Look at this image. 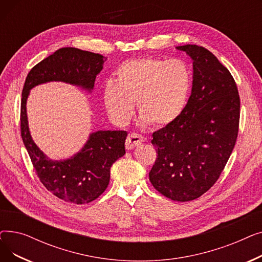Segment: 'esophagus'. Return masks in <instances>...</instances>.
<instances>
[{"instance_id":"1","label":"esophagus","mask_w":262,"mask_h":262,"mask_svg":"<svg viewBox=\"0 0 262 262\" xmlns=\"http://www.w3.org/2000/svg\"><path fill=\"white\" fill-rule=\"evenodd\" d=\"M143 138L141 136L137 135V134H129L127 136V139L125 142L126 148L127 149H133L135 146H138L139 144H141L143 142Z\"/></svg>"}]
</instances>
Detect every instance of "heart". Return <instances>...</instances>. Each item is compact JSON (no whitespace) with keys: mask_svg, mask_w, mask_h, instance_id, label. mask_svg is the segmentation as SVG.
I'll return each mask as SVG.
<instances>
[{"mask_svg":"<svg viewBox=\"0 0 262 262\" xmlns=\"http://www.w3.org/2000/svg\"><path fill=\"white\" fill-rule=\"evenodd\" d=\"M191 87V70L181 59H132L118 69L115 82L105 85L103 101L115 123H127L136 102L143 123L163 127L183 114Z\"/></svg>","mask_w":262,"mask_h":262,"instance_id":"b5f03b06","label":"heart"}]
</instances>
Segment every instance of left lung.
Wrapping results in <instances>:
<instances>
[{
    "mask_svg": "<svg viewBox=\"0 0 262 262\" xmlns=\"http://www.w3.org/2000/svg\"><path fill=\"white\" fill-rule=\"evenodd\" d=\"M193 60L192 91L176 121L153 133L157 158L148 176L154 188L177 202L195 200L219 180L236 144L240 98L236 81L203 47H177Z\"/></svg>",
    "mask_w": 262,
    "mask_h": 262,
    "instance_id": "1",
    "label": "left lung"
}]
</instances>
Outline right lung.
I'll use <instances>...</instances> for the list:
<instances>
[{
	"mask_svg": "<svg viewBox=\"0 0 262 262\" xmlns=\"http://www.w3.org/2000/svg\"><path fill=\"white\" fill-rule=\"evenodd\" d=\"M107 58L101 54L75 48H62L37 63L27 74L21 99V136L40 182L64 202L88 204L106 190L113 163L125 154L124 130L92 133L85 146L67 160L49 159L33 141L26 116L30 90L48 81H64L84 89H93L95 77Z\"/></svg>",
	"mask_w": 262,
	"mask_h": 262,
	"instance_id": "right-lung-1",
	"label": "right lung"
}]
</instances>
